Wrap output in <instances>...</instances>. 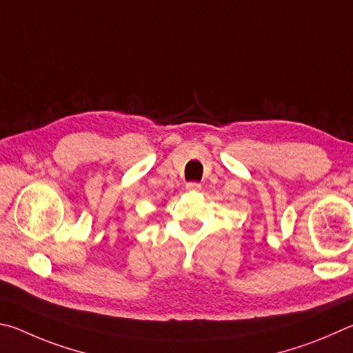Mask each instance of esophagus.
Segmentation results:
<instances>
[{
  "label": "esophagus",
  "instance_id": "34e87169",
  "mask_svg": "<svg viewBox=\"0 0 353 353\" xmlns=\"http://www.w3.org/2000/svg\"><path fill=\"white\" fill-rule=\"evenodd\" d=\"M186 189L189 190V192H199V190H201V184L200 183H188L186 184Z\"/></svg>",
  "mask_w": 353,
  "mask_h": 353
}]
</instances>
